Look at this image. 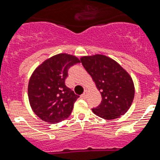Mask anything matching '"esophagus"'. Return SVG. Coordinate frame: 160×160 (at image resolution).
Listing matches in <instances>:
<instances>
[{
	"instance_id": "obj_1",
	"label": "esophagus",
	"mask_w": 160,
	"mask_h": 160,
	"mask_svg": "<svg viewBox=\"0 0 160 160\" xmlns=\"http://www.w3.org/2000/svg\"><path fill=\"white\" fill-rule=\"evenodd\" d=\"M81 98H87V91H86V90L84 91V93H82V94L81 95Z\"/></svg>"
}]
</instances>
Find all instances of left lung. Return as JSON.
I'll list each match as a JSON object with an SVG mask.
<instances>
[{
    "label": "left lung",
    "instance_id": "8db88e82",
    "mask_svg": "<svg viewBox=\"0 0 160 160\" xmlns=\"http://www.w3.org/2000/svg\"><path fill=\"white\" fill-rule=\"evenodd\" d=\"M81 62L100 91L101 103L93 108L101 118L120 117L131 107L134 98V84L130 75L116 62L107 56H83Z\"/></svg>",
    "mask_w": 160,
    "mask_h": 160
}]
</instances>
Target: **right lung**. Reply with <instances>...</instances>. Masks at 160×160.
<instances>
[{"instance_id": "add662e5", "label": "right lung", "mask_w": 160, "mask_h": 160, "mask_svg": "<svg viewBox=\"0 0 160 160\" xmlns=\"http://www.w3.org/2000/svg\"><path fill=\"white\" fill-rule=\"evenodd\" d=\"M80 63L76 56L59 54L43 62L30 78L28 99L32 110L49 123L69 117L79 96L65 84L70 67Z\"/></svg>"}]
</instances>
